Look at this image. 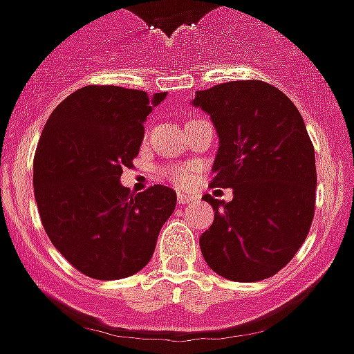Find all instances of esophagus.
<instances>
[{"instance_id":"obj_1","label":"esophagus","mask_w":354,"mask_h":354,"mask_svg":"<svg viewBox=\"0 0 354 354\" xmlns=\"http://www.w3.org/2000/svg\"><path fill=\"white\" fill-rule=\"evenodd\" d=\"M192 200H194V198H192L191 194H187V192H178V203H180V205H185V203L192 202Z\"/></svg>"}]
</instances>
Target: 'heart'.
<instances>
[{"label": "heart", "instance_id": "obj_1", "mask_svg": "<svg viewBox=\"0 0 354 354\" xmlns=\"http://www.w3.org/2000/svg\"><path fill=\"white\" fill-rule=\"evenodd\" d=\"M167 176L169 180L178 187H185L192 182V172L189 171V169H182V167L171 169V171H167Z\"/></svg>", "mask_w": 354, "mask_h": 354}]
</instances>
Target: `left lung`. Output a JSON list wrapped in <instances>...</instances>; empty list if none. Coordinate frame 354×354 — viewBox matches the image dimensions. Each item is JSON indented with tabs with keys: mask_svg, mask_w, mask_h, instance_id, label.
<instances>
[{
	"mask_svg": "<svg viewBox=\"0 0 354 354\" xmlns=\"http://www.w3.org/2000/svg\"><path fill=\"white\" fill-rule=\"evenodd\" d=\"M192 105L218 132L211 187L232 189L231 202L203 196L214 209L200 236L207 266L232 281L271 278L297 254L315 216L317 165L304 118L258 80L198 91Z\"/></svg>",
	"mask_w": 354,
	"mask_h": 354,
	"instance_id": "8db88e82",
	"label": "left lung"
}]
</instances>
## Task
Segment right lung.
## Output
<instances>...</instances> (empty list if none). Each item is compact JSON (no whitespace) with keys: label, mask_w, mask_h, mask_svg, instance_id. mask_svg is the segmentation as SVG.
<instances>
[{"label":"right lung","mask_w":354,"mask_h":354,"mask_svg":"<svg viewBox=\"0 0 354 354\" xmlns=\"http://www.w3.org/2000/svg\"><path fill=\"white\" fill-rule=\"evenodd\" d=\"M167 93L87 85L63 100L34 156V196L48 238L77 271L118 280L142 271L174 212L176 192L123 187L143 142V123Z\"/></svg>","instance_id":"obj_1"}]
</instances>
